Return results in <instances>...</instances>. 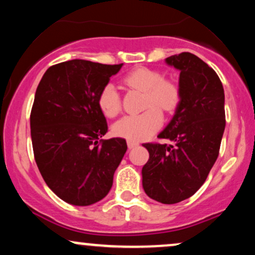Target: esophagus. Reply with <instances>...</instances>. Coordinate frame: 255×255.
Segmentation results:
<instances>
[{"label": "esophagus", "mask_w": 255, "mask_h": 255, "mask_svg": "<svg viewBox=\"0 0 255 255\" xmlns=\"http://www.w3.org/2000/svg\"><path fill=\"white\" fill-rule=\"evenodd\" d=\"M127 145H128V148H134V147H136L137 145H139V142L134 141V140H128Z\"/></svg>", "instance_id": "obj_1"}]
</instances>
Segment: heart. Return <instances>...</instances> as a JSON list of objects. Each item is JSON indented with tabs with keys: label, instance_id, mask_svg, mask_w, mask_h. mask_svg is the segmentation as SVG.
<instances>
[{
	"label": "heart",
	"instance_id": "b5f03b06",
	"mask_svg": "<svg viewBox=\"0 0 255 255\" xmlns=\"http://www.w3.org/2000/svg\"><path fill=\"white\" fill-rule=\"evenodd\" d=\"M124 83L130 89L144 92L146 110L139 115H127L120 119L113 126V133L128 140H144L159 129L163 124V116L158 108L165 113L176 108L180 101V90L176 84L165 80L159 71L147 67L133 69L124 78ZM98 107L107 118L113 119L119 115L121 96L113 84H107L101 90Z\"/></svg>",
	"mask_w": 255,
	"mask_h": 255
}]
</instances>
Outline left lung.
Instances as JSON below:
<instances>
[{
  "instance_id": "obj_1",
  "label": "left lung",
  "mask_w": 255,
  "mask_h": 255,
  "mask_svg": "<svg viewBox=\"0 0 255 255\" xmlns=\"http://www.w3.org/2000/svg\"><path fill=\"white\" fill-rule=\"evenodd\" d=\"M165 62L180 71V102L158 137L172 144L142 145L150 153L142 187L158 203L176 204L203 186L217 159L225 128L224 90L217 73L191 52Z\"/></svg>"
}]
</instances>
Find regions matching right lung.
I'll use <instances>...</instances> for the list:
<instances>
[{
    "label": "right lung",
    "mask_w": 255,
    "mask_h": 255,
    "mask_svg": "<svg viewBox=\"0 0 255 255\" xmlns=\"http://www.w3.org/2000/svg\"><path fill=\"white\" fill-rule=\"evenodd\" d=\"M121 64L71 60L44 73L31 110V137L40 174L58 198L77 206L102 200L113 186L127 142L98 140L108 131L98 95Z\"/></svg>",
    "instance_id": "right-lung-1"
}]
</instances>
